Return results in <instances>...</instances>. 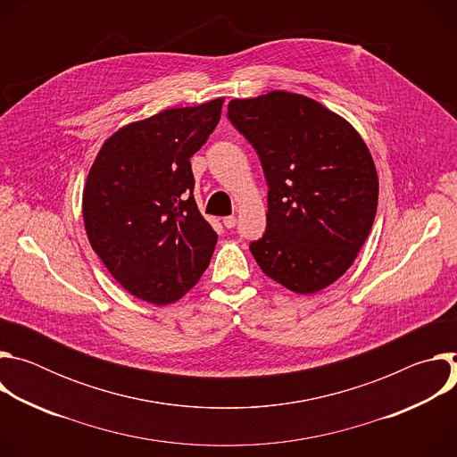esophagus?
I'll use <instances>...</instances> for the list:
<instances>
[{"mask_svg": "<svg viewBox=\"0 0 457 457\" xmlns=\"http://www.w3.org/2000/svg\"><path fill=\"white\" fill-rule=\"evenodd\" d=\"M224 226L228 228V229H231V228H235L237 226V217H224Z\"/></svg>", "mask_w": 457, "mask_h": 457, "instance_id": "1", "label": "esophagus"}]
</instances>
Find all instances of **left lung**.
<instances>
[{
	"mask_svg": "<svg viewBox=\"0 0 457 457\" xmlns=\"http://www.w3.org/2000/svg\"><path fill=\"white\" fill-rule=\"evenodd\" d=\"M228 117L262 162L268 228L251 253L296 295L335 284L365 244L378 208V173L358 129L295 92L231 99Z\"/></svg>",
	"mask_w": 457,
	"mask_h": 457,
	"instance_id": "obj_1",
	"label": "left lung"
}]
</instances>
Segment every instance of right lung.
Wrapping results in <instances>:
<instances>
[{
    "label": "right lung",
    "mask_w": 457,
    "mask_h": 457,
    "mask_svg": "<svg viewBox=\"0 0 457 457\" xmlns=\"http://www.w3.org/2000/svg\"><path fill=\"white\" fill-rule=\"evenodd\" d=\"M224 97L134 120L101 146L83 189L92 249L139 300H180L210 266L217 233L193 199L189 159L220 120Z\"/></svg>",
    "instance_id": "right-lung-1"
}]
</instances>
